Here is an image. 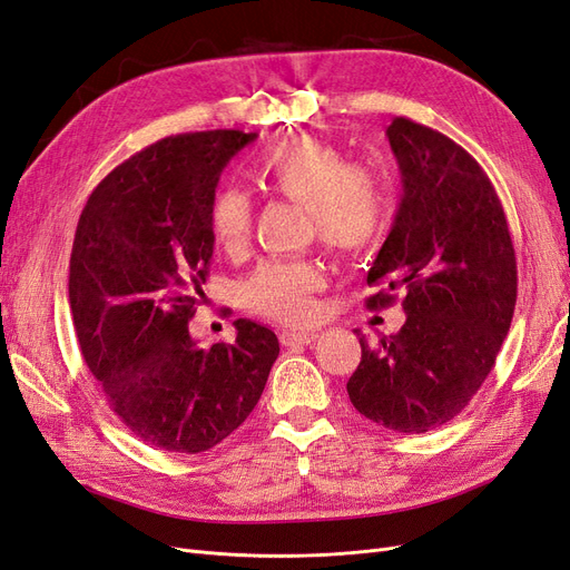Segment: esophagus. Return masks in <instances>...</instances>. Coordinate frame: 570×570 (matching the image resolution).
<instances>
[{
    "label": "esophagus",
    "mask_w": 570,
    "mask_h": 570,
    "mask_svg": "<svg viewBox=\"0 0 570 570\" xmlns=\"http://www.w3.org/2000/svg\"><path fill=\"white\" fill-rule=\"evenodd\" d=\"M316 333H308V331H283L281 333V342L285 347H295V344H312L316 342Z\"/></svg>",
    "instance_id": "esophagus-1"
}]
</instances>
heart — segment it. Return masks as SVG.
Listing matches in <instances>:
<instances>
[{
  "mask_svg": "<svg viewBox=\"0 0 570 570\" xmlns=\"http://www.w3.org/2000/svg\"><path fill=\"white\" fill-rule=\"evenodd\" d=\"M254 178L268 193L302 204L314 218V230L325 249L356 256L381 239L387 216V187L364 166L331 142L312 135H289L268 147L254 166ZM254 223V202L239 187H223L209 209L216 245L243 254ZM325 275L312 262L266 258L243 285V297L256 314L285 323L308 321L316 312L314 295Z\"/></svg>",
  "mask_w": 570,
  "mask_h": 570,
  "instance_id": "heart-1",
  "label": "heart"
}]
</instances>
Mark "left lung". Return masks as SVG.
Returning a JSON list of instances; mask_svg holds the SVG:
<instances>
[{"instance_id": "left-lung-1", "label": "left lung", "mask_w": 570, "mask_h": 570, "mask_svg": "<svg viewBox=\"0 0 570 570\" xmlns=\"http://www.w3.org/2000/svg\"><path fill=\"white\" fill-rule=\"evenodd\" d=\"M387 140L402 202L368 271L371 312L402 292L400 333L368 344L347 392L361 416L396 433H428L485 383L515 308L519 271L509 223L480 164L450 137L396 116Z\"/></svg>"}]
</instances>
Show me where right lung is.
<instances>
[{
    "instance_id": "add662e5",
    "label": "right lung",
    "mask_w": 570,
    "mask_h": 570,
    "mask_svg": "<svg viewBox=\"0 0 570 570\" xmlns=\"http://www.w3.org/2000/svg\"><path fill=\"white\" fill-rule=\"evenodd\" d=\"M256 132L170 135L101 180L80 214L68 302L85 364L132 435L199 454L226 440L262 396L278 337L235 321L209 350L187 323L214 256L209 209L220 170Z\"/></svg>"
}]
</instances>
